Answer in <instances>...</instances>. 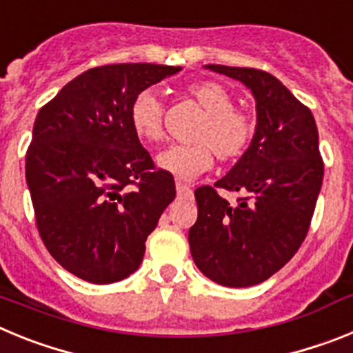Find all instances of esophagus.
<instances>
[{
	"label": "esophagus",
	"mask_w": 353,
	"mask_h": 353,
	"mask_svg": "<svg viewBox=\"0 0 353 353\" xmlns=\"http://www.w3.org/2000/svg\"><path fill=\"white\" fill-rule=\"evenodd\" d=\"M176 194L182 199H191L192 198V189L187 183L176 182Z\"/></svg>",
	"instance_id": "esophagus-1"
}]
</instances>
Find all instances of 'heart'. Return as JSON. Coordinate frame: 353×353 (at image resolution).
Instances as JSON below:
<instances>
[{
	"label": "heart",
	"mask_w": 353,
	"mask_h": 353,
	"mask_svg": "<svg viewBox=\"0 0 353 353\" xmlns=\"http://www.w3.org/2000/svg\"><path fill=\"white\" fill-rule=\"evenodd\" d=\"M185 93L205 111L192 136L196 143L173 145L157 157V166L180 180H191L210 170L214 155L224 162L242 157L254 138V120L233 105L232 93L221 83L198 81L185 86ZM129 123L141 141L161 143L164 139L162 104L154 92L143 90L134 97Z\"/></svg>",
	"instance_id": "heart-1"
}]
</instances>
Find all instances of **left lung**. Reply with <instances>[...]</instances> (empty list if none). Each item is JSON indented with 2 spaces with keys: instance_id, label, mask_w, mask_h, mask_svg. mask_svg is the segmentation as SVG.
I'll return each mask as SVG.
<instances>
[{
  "instance_id": "1",
  "label": "left lung",
  "mask_w": 353,
  "mask_h": 353,
  "mask_svg": "<svg viewBox=\"0 0 353 353\" xmlns=\"http://www.w3.org/2000/svg\"><path fill=\"white\" fill-rule=\"evenodd\" d=\"M239 79L256 99V132L221 180L194 191L198 221L189 230L191 254L208 279L245 288L269 279L299 251L310 232L323 161L307 105L269 72L208 65ZM217 188L239 192L236 204Z\"/></svg>"
}]
</instances>
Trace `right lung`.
<instances>
[{"mask_svg": "<svg viewBox=\"0 0 353 353\" xmlns=\"http://www.w3.org/2000/svg\"><path fill=\"white\" fill-rule=\"evenodd\" d=\"M180 67L104 65L42 105L26 152L37 228L58 263L93 285L138 270L146 236L176 196L129 123L134 97Z\"/></svg>", "mask_w": 353, "mask_h": 353, "instance_id": "1", "label": "right lung"}]
</instances>
